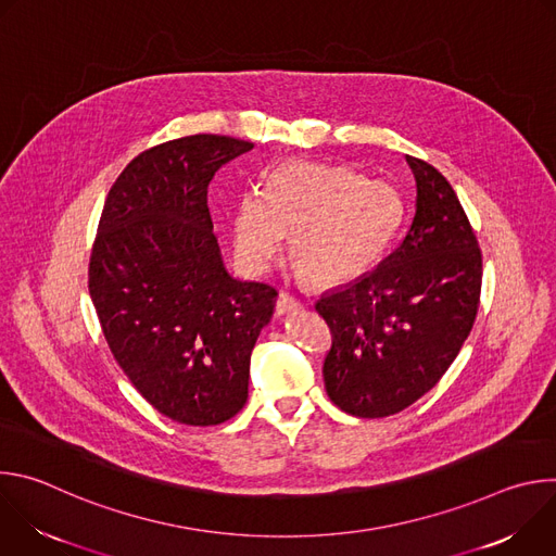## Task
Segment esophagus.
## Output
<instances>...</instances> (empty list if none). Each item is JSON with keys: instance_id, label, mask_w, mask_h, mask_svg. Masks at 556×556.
<instances>
[{"instance_id": "1", "label": "esophagus", "mask_w": 556, "mask_h": 556, "mask_svg": "<svg viewBox=\"0 0 556 556\" xmlns=\"http://www.w3.org/2000/svg\"><path fill=\"white\" fill-rule=\"evenodd\" d=\"M303 305H301V301L296 299V296H292L290 292H279V296H277V312L279 314H288V312H296V309H301Z\"/></svg>"}]
</instances>
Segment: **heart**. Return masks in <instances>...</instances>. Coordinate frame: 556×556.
<instances>
[{
	"instance_id": "1",
	"label": "heart",
	"mask_w": 556,
	"mask_h": 556,
	"mask_svg": "<svg viewBox=\"0 0 556 556\" xmlns=\"http://www.w3.org/2000/svg\"><path fill=\"white\" fill-rule=\"evenodd\" d=\"M405 217L399 189L345 165L286 163L264 191H247L232 213V249L264 273L290 232L288 255L312 286L361 277L387 251Z\"/></svg>"
}]
</instances>
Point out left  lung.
<instances>
[{
	"mask_svg": "<svg viewBox=\"0 0 556 556\" xmlns=\"http://www.w3.org/2000/svg\"><path fill=\"white\" fill-rule=\"evenodd\" d=\"M418 198L403 242L376 270L316 301L332 334L330 401L356 418L393 416L438 384L468 339L482 251L448 180L407 155Z\"/></svg>",
	"mask_w": 556,
	"mask_h": 556,
	"instance_id": "8db88e82",
	"label": "left lung"
}]
</instances>
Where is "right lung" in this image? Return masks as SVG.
Segmentation results:
<instances>
[{
	"label": "right lung",
	"instance_id": "1",
	"mask_svg": "<svg viewBox=\"0 0 556 556\" xmlns=\"http://www.w3.org/2000/svg\"><path fill=\"white\" fill-rule=\"evenodd\" d=\"M253 147L195 134L138 153L108 193L90 253V296L116 363L153 409L189 427L242 412L277 299L224 270L206 200L213 176Z\"/></svg>",
	"mask_w": 556,
	"mask_h": 556
}]
</instances>
